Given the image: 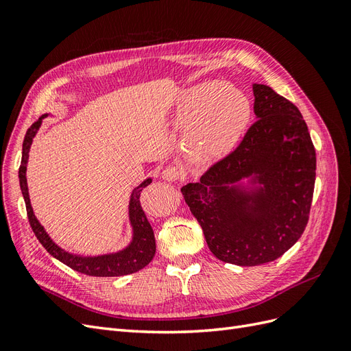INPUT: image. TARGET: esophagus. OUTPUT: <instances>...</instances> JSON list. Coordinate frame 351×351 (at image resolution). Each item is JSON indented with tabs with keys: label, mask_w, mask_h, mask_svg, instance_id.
<instances>
[{
	"label": "esophagus",
	"mask_w": 351,
	"mask_h": 351,
	"mask_svg": "<svg viewBox=\"0 0 351 351\" xmlns=\"http://www.w3.org/2000/svg\"><path fill=\"white\" fill-rule=\"evenodd\" d=\"M184 169L177 165H168L162 169V178L167 182H176V180H182L184 177Z\"/></svg>",
	"instance_id": "1"
}]
</instances>
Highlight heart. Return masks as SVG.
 <instances>
[{
	"mask_svg": "<svg viewBox=\"0 0 351 351\" xmlns=\"http://www.w3.org/2000/svg\"><path fill=\"white\" fill-rule=\"evenodd\" d=\"M250 119V104L228 84L206 83L190 90L180 114L187 130L190 154L200 162L212 161L236 146Z\"/></svg>",
	"mask_w": 351,
	"mask_h": 351,
	"instance_id": "heart-1",
	"label": "heart"
}]
</instances>
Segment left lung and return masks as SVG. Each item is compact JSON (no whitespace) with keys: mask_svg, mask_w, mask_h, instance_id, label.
<instances>
[{"mask_svg":"<svg viewBox=\"0 0 351 351\" xmlns=\"http://www.w3.org/2000/svg\"><path fill=\"white\" fill-rule=\"evenodd\" d=\"M254 121L241 142L212 164L199 183L182 187L209 250L219 261L256 267L299 240L312 206L316 154L303 117L267 84H253ZM254 173L263 187L230 186Z\"/></svg>","mask_w":351,"mask_h":351,"instance_id":"1","label":"left lung"}]
</instances>
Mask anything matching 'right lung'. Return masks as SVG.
Instances as JSON below:
<instances>
[{
	"mask_svg": "<svg viewBox=\"0 0 351 351\" xmlns=\"http://www.w3.org/2000/svg\"><path fill=\"white\" fill-rule=\"evenodd\" d=\"M47 115H42L38 121L32 124L25 136L23 141V154H22V162H20L19 168V178H20V189H22V193L25 197L26 210H27V218L29 224L34 230L36 239L39 243L47 249L49 254H52L56 259L62 262L71 269L92 275V277H121V275L133 274L145 268L147 263H149L155 256V236L154 230L149 224V221L146 218V214L142 209L141 205V195L142 190L149 184L152 180L147 178L145 182L133 190L132 199H130V221L133 226V241L130 243L129 247L124 250L114 253V254H104V256L97 258H82V256H74V254L61 250L56 243L48 237L44 227H42L38 219L34 215V210L30 206L29 193H27V183H26V164L29 158V149L32 141L40 127L42 119H45Z\"/></svg>",
	"mask_w": 351,
	"mask_h": 351,
	"instance_id": "1",
	"label": "right lung"
}]
</instances>
